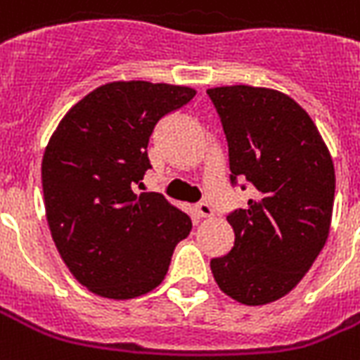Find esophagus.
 <instances>
[{"label":"esophagus","instance_id":"1","mask_svg":"<svg viewBox=\"0 0 360 360\" xmlns=\"http://www.w3.org/2000/svg\"><path fill=\"white\" fill-rule=\"evenodd\" d=\"M196 213H198V217H213V207L207 202H200V204H196Z\"/></svg>","mask_w":360,"mask_h":360}]
</instances>
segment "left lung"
Returning a JSON list of instances; mask_svg holds the SVG:
<instances>
[{"mask_svg": "<svg viewBox=\"0 0 360 360\" xmlns=\"http://www.w3.org/2000/svg\"><path fill=\"white\" fill-rule=\"evenodd\" d=\"M229 141L230 183L255 196L226 217L229 255L211 259L223 292L245 306L289 295L325 247L334 164L309 115L283 92L247 84L207 90Z\"/></svg>", "mask_w": 360, "mask_h": 360, "instance_id": "1", "label": "left lung"}]
</instances>
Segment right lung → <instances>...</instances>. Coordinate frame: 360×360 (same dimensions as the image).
Segmentation results:
<instances>
[{
	"label": "right lung",
	"mask_w": 360,
	"mask_h": 360,
	"mask_svg": "<svg viewBox=\"0 0 360 360\" xmlns=\"http://www.w3.org/2000/svg\"><path fill=\"white\" fill-rule=\"evenodd\" d=\"M196 96L188 86L119 81L71 107L46 145L41 179L52 240L81 285L128 300L162 283L191 217L158 192L136 194L162 117Z\"/></svg>",
	"instance_id": "obj_1"
}]
</instances>
